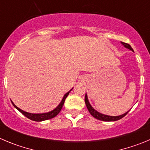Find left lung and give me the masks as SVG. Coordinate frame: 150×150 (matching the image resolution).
I'll use <instances>...</instances> for the list:
<instances>
[{
	"instance_id": "obj_1",
	"label": "left lung",
	"mask_w": 150,
	"mask_h": 150,
	"mask_svg": "<svg viewBox=\"0 0 150 150\" xmlns=\"http://www.w3.org/2000/svg\"><path fill=\"white\" fill-rule=\"evenodd\" d=\"M121 44H122V45L124 46L125 48L129 49V50H130L131 51H133V50H132V48L131 47V46H130L129 44H128V43H124V42H121ZM85 103H86V107H87V109H88V110H89V113H90V114L92 115L93 117H96V119L100 120V121H117V120H120V119H121L122 117H124V116H125L126 115H127V113L129 112V110L128 112H125L124 114L121 115H117V116H110V115H107L102 114V113H100L99 112H98L97 110H95V109L93 108L92 106H91V104L89 103V100H88V97H87V95H86V94L85 95Z\"/></svg>"
}]
</instances>
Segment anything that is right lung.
I'll return each mask as SVG.
<instances>
[{"instance_id":"add662e5","label":"right lung","mask_w":150,"mask_h":150,"mask_svg":"<svg viewBox=\"0 0 150 150\" xmlns=\"http://www.w3.org/2000/svg\"><path fill=\"white\" fill-rule=\"evenodd\" d=\"M72 89H73V88H72ZM72 89H71L68 92H67V93L64 95V97H63V99L61 100V103L58 105V107H56V108H54L53 110H52V111L48 112H46V113H37V114H36V113H29V112H25L23 111V110H21L20 108H18V107H17L16 105H15L12 101V103L15 108H16L18 111L21 112L23 115H25L26 117H28L29 119L32 120V121H46V120H49V119H51V118H53V117H55V116L60 112V111H61V109H62L63 107V105H64V101H65V99L67 98V97L68 96V95L69 94V92L72 91Z\"/></svg>"}]
</instances>
